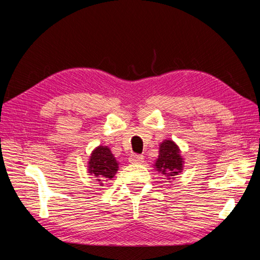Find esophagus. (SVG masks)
<instances>
[{
    "instance_id": "esophagus-1",
    "label": "esophagus",
    "mask_w": 260,
    "mask_h": 260,
    "mask_svg": "<svg viewBox=\"0 0 260 260\" xmlns=\"http://www.w3.org/2000/svg\"><path fill=\"white\" fill-rule=\"evenodd\" d=\"M143 161V156L141 155H136V153H134V155H131L129 157V162H132V164H140V162Z\"/></svg>"
}]
</instances>
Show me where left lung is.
Instances as JSON below:
<instances>
[{
	"label": "left lung",
	"mask_w": 260,
	"mask_h": 260,
	"mask_svg": "<svg viewBox=\"0 0 260 260\" xmlns=\"http://www.w3.org/2000/svg\"><path fill=\"white\" fill-rule=\"evenodd\" d=\"M182 158L177 144L171 140H165L160 144L159 156L156 160V169L166 177L173 178L182 170Z\"/></svg>",
	"instance_id": "left-lung-1"
}]
</instances>
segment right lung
I'll use <instances>...</instances> for the list:
<instances>
[{
    "label": "right lung",
    "mask_w": 260,
    "mask_h": 260,
    "mask_svg": "<svg viewBox=\"0 0 260 260\" xmlns=\"http://www.w3.org/2000/svg\"><path fill=\"white\" fill-rule=\"evenodd\" d=\"M88 167L89 173L98 181H107L116 175L118 162L108 147L100 146L91 153Z\"/></svg>",
    "instance_id": "right-lung-1"
}]
</instances>
